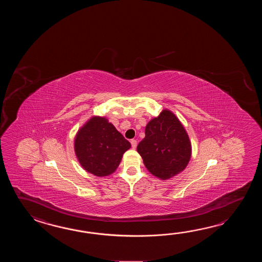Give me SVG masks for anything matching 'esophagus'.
Masks as SVG:
<instances>
[{"instance_id":"34e87169","label":"esophagus","mask_w":262,"mask_h":262,"mask_svg":"<svg viewBox=\"0 0 262 262\" xmlns=\"http://www.w3.org/2000/svg\"><path fill=\"white\" fill-rule=\"evenodd\" d=\"M131 145H132V148L133 149H136V147H137V145H138V143H137V140L136 139H131Z\"/></svg>"}]
</instances>
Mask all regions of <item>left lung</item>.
I'll list each match as a JSON object with an SVG mask.
<instances>
[{"label": "left lung", "instance_id": "left-lung-1", "mask_svg": "<svg viewBox=\"0 0 262 262\" xmlns=\"http://www.w3.org/2000/svg\"><path fill=\"white\" fill-rule=\"evenodd\" d=\"M137 150L149 172L161 180H168L188 165L192 146L178 118L170 111L164 110L147 123L145 138Z\"/></svg>", "mask_w": 262, "mask_h": 262}]
</instances>
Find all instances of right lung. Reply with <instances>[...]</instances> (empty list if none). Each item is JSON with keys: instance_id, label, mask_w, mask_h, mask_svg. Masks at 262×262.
<instances>
[{"instance_id": "obj_1", "label": "right lung", "mask_w": 262, "mask_h": 262, "mask_svg": "<svg viewBox=\"0 0 262 262\" xmlns=\"http://www.w3.org/2000/svg\"><path fill=\"white\" fill-rule=\"evenodd\" d=\"M131 144L105 117L94 116L78 130L74 149L80 166L97 177L114 172Z\"/></svg>"}]
</instances>
